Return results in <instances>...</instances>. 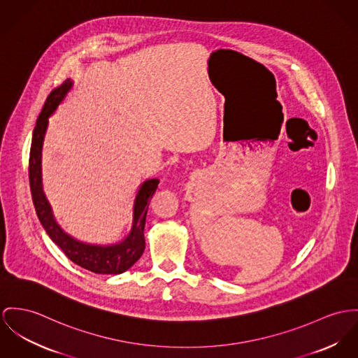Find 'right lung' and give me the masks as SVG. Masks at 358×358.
Here are the masks:
<instances>
[{"label":"right lung","instance_id":"right-lung-1","mask_svg":"<svg viewBox=\"0 0 358 358\" xmlns=\"http://www.w3.org/2000/svg\"><path fill=\"white\" fill-rule=\"evenodd\" d=\"M72 87L71 80H65L59 87L55 88L41 111L36 125L34 128L31 150H29V162H28V177L29 188L32 194L34 207L36 215L45 227L49 237L55 241L61 250L71 259L75 264L83 268L92 271L95 274H121L131 268L144 252V224L147 218V210L150 200L157 191L159 180L152 178L143 184L140 188L136 201H135V217L131 234L121 244L111 247H96L87 245L73 240L65 234L61 227L55 223L52 208L42 191V176H41V158H42V144L45 132L48 128V118L64 99L65 94Z\"/></svg>","mask_w":358,"mask_h":358}]
</instances>
